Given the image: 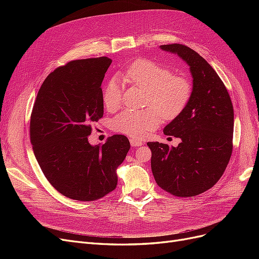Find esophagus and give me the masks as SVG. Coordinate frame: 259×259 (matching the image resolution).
<instances>
[{
  "label": "esophagus",
  "mask_w": 259,
  "mask_h": 259,
  "mask_svg": "<svg viewBox=\"0 0 259 259\" xmlns=\"http://www.w3.org/2000/svg\"><path fill=\"white\" fill-rule=\"evenodd\" d=\"M130 142H131L132 147H139V146L143 145V142H140V140H137V139H134V138H131Z\"/></svg>",
  "instance_id": "34e87169"
}]
</instances>
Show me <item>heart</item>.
Masks as SVG:
<instances>
[{"instance_id":"b5f03b06","label":"heart","mask_w":259,"mask_h":259,"mask_svg":"<svg viewBox=\"0 0 259 259\" xmlns=\"http://www.w3.org/2000/svg\"><path fill=\"white\" fill-rule=\"evenodd\" d=\"M125 83L147 90L145 110L126 109L114 116V132L133 138H143L164 120H173L182 113L192 96V84L185 75L173 74L171 70L147 58H138L120 74ZM103 101L108 110H115L122 103V92L115 80H110L103 92Z\"/></svg>"}]
</instances>
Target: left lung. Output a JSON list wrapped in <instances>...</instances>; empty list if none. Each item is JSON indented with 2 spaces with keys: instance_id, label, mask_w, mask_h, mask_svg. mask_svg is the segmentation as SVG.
<instances>
[{
  "instance_id": "left-lung-1",
  "label": "left lung",
  "mask_w": 259,
  "mask_h": 259,
  "mask_svg": "<svg viewBox=\"0 0 259 259\" xmlns=\"http://www.w3.org/2000/svg\"><path fill=\"white\" fill-rule=\"evenodd\" d=\"M177 54L193 77L192 96L185 110L164 128L182 139L177 147L148 143L156 184L175 197L189 198L213 187L232 154L233 106L224 82L202 56L184 44L161 45Z\"/></svg>"
}]
</instances>
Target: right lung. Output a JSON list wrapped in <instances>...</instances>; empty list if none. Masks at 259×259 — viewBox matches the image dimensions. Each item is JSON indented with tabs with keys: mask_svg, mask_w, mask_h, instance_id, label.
<instances>
[{
	"mask_svg": "<svg viewBox=\"0 0 259 259\" xmlns=\"http://www.w3.org/2000/svg\"><path fill=\"white\" fill-rule=\"evenodd\" d=\"M111 59L69 61L50 73L38 90L30 119V142L44 176L62 195L90 202L117 184L116 167L131 145L113 135L91 146L92 125L104 115L101 83Z\"/></svg>",
	"mask_w": 259,
	"mask_h": 259,
	"instance_id": "add662e5",
	"label": "right lung"
}]
</instances>
